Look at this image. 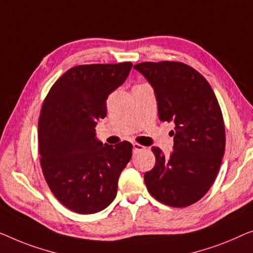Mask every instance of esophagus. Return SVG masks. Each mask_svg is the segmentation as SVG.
Returning <instances> with one entry per match:
<instances>
[{
    "label": "esophagus",
    "mask_w": 253,
    "mask_h": 253,
    "mask_svg": "<svg viewBox=\"0 0 253 253\" xmlns=\"http://www.w3.org/2000/svg\"><path fill=\"white\" fill-rule=\"evenodd\" d=\"M143 149H144V146H143V145L138 144V143H133V152L134 153H136L137 151H141Z\"/></svg>",
    "instance_id": "obj_1"
}]
</instances>
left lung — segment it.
Instances as JSON below:
<instances>
[{
  "mask_svg": "<svg viewBox=\"0 0 253 253\" xmlns=\"http://www.w3.org/2000/svg\"><path fill=\"white\" fill-rule=\"evenodd\" d=\"M154 90L161 122L175 124L174 151L166 158L153 146L156 165L144 174L148 191L164 205L183 208L212 185L225 152L223 115L207 79L182 62L134 66Z\"/></svg>",
  "mask_w": 253,
  "mask_h": 253,
  "instance_id": "left-lung-1",
  "label": "left lung"
}]
</instances>
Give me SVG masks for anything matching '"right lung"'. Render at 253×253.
I'll return each mask as SVG.
<instances>
[{"instance_id": "obj_1", "label": "right lung", "mask_w": 253, "mask_h": 253, "mask_svg": "<svg viewBox=\"0 0 253 253\" xmlns=\"http://www.w3.org/2000/svg\"><path fill=\"white\" fill-rule=\"evenodd\" d=\"M133 63L71 68L52 86L41 109V166L54 197L75 212L103 210L117 195L129 163V142L103 144L95 126L107 116L109 94L124 84Z\"/></svg>"}]
</instances>
